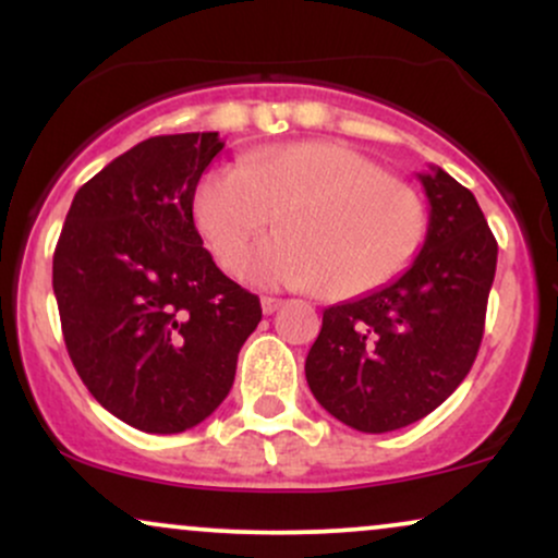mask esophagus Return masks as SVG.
Masks as SVG:
<instances>
[{"label":"esophagus","mask_w":558,"mask_h":558,"mask_svg":"<svg viewBox=\"0 0 558 558\" xmlns=\"http://www.w3.org/2000/svg\"><path fill=\"white\" fill-rule=\"evenodd\" d=\"M280 304H283V301H280V299H275V296H262V312H265V315H272V312L278 310Z\"/></svg>","instance_id":"esophagus-1"}]
</instances>
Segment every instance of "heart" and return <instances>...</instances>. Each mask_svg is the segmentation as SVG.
<instances>
[{
    "instance_id": "obj_1",
    "label": "heart",
    "mask_w": 558,
    "mask_h": 558,
    "mask_svg": "<svg viewBox=\"0 0 558 558\" xmlns=\"http://www.w3.org/2000/svg\"><path fill=\"white\" fill-rule=\"evenodd\" d=\"M194 226L217 265L241 272L262 243L252 278L265 286L354 299L396 278L425 239V207L412 185L356 149L301 141L252 151L241 168L204 172L191 202Z\"/></svg>"
}]
</instances>
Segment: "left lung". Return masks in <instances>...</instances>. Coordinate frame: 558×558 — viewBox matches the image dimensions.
<instances>
[{"mask_svg":"<svg viewBox=\"0 0 558 558\" xmlns=\"http://www.w3.org/2000/svg\"><path fill=\"white\" fill-rule=\"evenodd\" d=\"M430 222L417 259L393 283L323 312L306 383L343 425L388 433L438 409L475 362L498 243L470 189L420 172Z\"/></svg>","mask_w":558,"mask_h":558,"instance_id":"left-lung-1","label":"left lung"}]
</instances>
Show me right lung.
Here are the masks:
<instances>
[{"instance_id":"1","label":"right lung","mask_w":558,"mask_h":558,"mask_svg":"<svg viewBox=\"0 0 558 558\" xmlns=\"http://www.w3.org/2000/svg\"><path fill=\"white\" fill-rule=\"evenodd\" d=\"M222 146L217 133L141 141L81 185L54 248L70 360L107 412L144 433L207 420L262 319L259 299L220 272L191 215Z\"/></svg>"}]
</instances>
